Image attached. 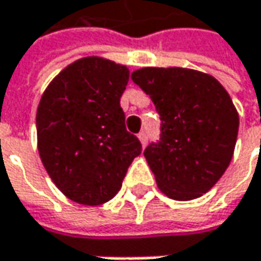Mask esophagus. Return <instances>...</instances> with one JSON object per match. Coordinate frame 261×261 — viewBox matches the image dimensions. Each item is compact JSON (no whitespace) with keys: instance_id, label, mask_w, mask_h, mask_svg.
Returning <instances> with one entry per match:
<instances>
[{"instance_id":"1","label":"esophagus","mask_w":261,"mask_h":261,"mask_svg":"<svg viewBox=\"0 0 261 261\" xmlns=\"http://www.w3.org/2000/svg\"><path fill=\"white\" fill-rule=\"evenodd\" d=\"M137 137H139V140H140L142 146H145V145H146V142H148V134H146L145 131H140V133L137 134Z\"/></svg>"}]
</instances>
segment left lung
Here are the masks:
<instances>
[{"instance_id":"1","label":"left lung","mask_w":261,"mask_h":261,"mask_svg":"<svg viewBox=\"0 0 261 261\" xmlns=\"http://www.w3.org/2000/svg\"><path fill=\"white\" fill-rule=\"evenodd\" d=\"M131 80L160 115V139L143 151L159 189L177 201L204 195L234 152L239 115L228 92L212 75L186 68H142Z\"/></svg>"}]
</instances>
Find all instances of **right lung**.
<instances>
[{"instance_id":"1","label":"right lung","mask_w":261,"mask_h":261,"mask_svg":"<svg viewBox=\"0 0 261 261\" xmlns=\"http://www.w3.org/2000/svg\"><path fill=\"white\" fill-rule=\"evenodd\" d=\"M128 79L127 66L84 57L66 66L40 98V160L54 184L79 204L110 201L142 152L139 139L125 128L121 107Z\"/></svg>"}]
</instances>
